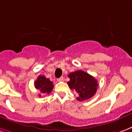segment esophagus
Wrapping results in <instances>:
<instances>
[{
	"label": "esophagus",
	"instance_id": "34e87169",
	"mask_svg": "<svg viewBox=\"0 0 132 132\" xmlns=\"http://www.w3.org/2000/svg\"><path fill=\"white\" fill-rule=\"evenodd\" d=\"M57 81H58V82H63V77H61V78H59L57 79Z\"/></svg>",
	"mask_w": 132,
	"mask_h": 132
}]
</instances>
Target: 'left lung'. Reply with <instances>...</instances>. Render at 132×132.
Listing matches in <instances>:
<instances>
[{
  "instance_id": "obj_1",
  "label": "left lung",
  "mask_w": 132,
  "mask_h": 132,
  "mask_svg": "<svg viewBox=\"0 0 132 132\" xmlns=\"http://www.w3.org/2000/svg\"><path fill=\"white\" fill-rule=\"evenodd\" d=\"M70 80L68 85L72 91L78 94L77 99L85 101L90 98L96 94L98 82L93 76L83 71H77L69 74Z\"/></svg>"
}]
</instances>
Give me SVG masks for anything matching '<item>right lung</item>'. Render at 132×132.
Returning <instances> with one entry per match:
<instances>
[{"mask_svg": "<svg viewBox=\"0 0 132 132\" xmlns=\"http://www.w3.org/2000/svg\"><path fill=\"white\" fill-rule=\"evenodd\" d=\"M34 85L37 89H39L41 93L50 94L53 89L54 85L52 81L49 78H46L44 76H39L38 78L35 81ZM40 97L41 95L38 94Z\"/></svg>", "mask_w": 132, "mask_h": 132, "instance_id": "right-lung-1", "label": "right lung"}]
</instances>
